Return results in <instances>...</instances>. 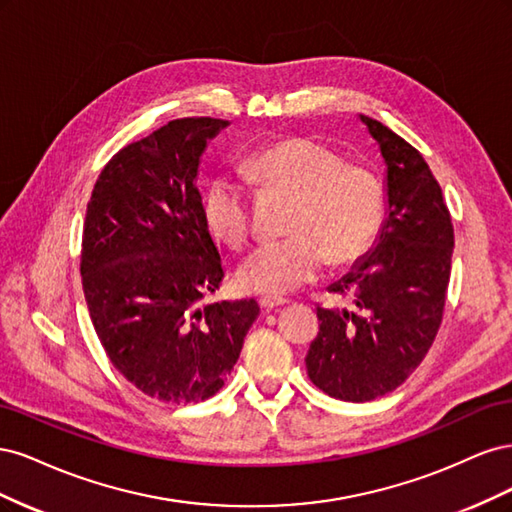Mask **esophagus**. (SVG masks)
I'll return each mask as SVG.
<instances>
[{
	"label": "esophagus",
	"mask_w": 512,
	"mask_h": 512,
	"mask_svg": "<svg viewBox=\"0 0 512 512\" xmlns=\"http://www.w3.org/2000/svg\"><path fill=\"white\" fill-rule=\"evenodd\" d=\"M286 299H275V297H262L260 299V307L265 309V312H273L277 307H284Z\"/></svg>",
	"instance_id": "esophagus-1"
}]
</instances>
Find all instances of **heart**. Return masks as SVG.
<instances>
[{
    "mask_svg": "<svg viewBox=\"0 0 512 512\" xmlns=\"http://www.w3.org/2000/svg\"><path fill=\"white\" fill-rule=\"evenodd\" d=\"M262 190L294 198L290 237L258 245L237 271L245 290L284 297L312 284L331 262L348 267L376 243L386 220V188L365 164L346 162L339 151L307 136L280 138L258 147L243 162ZM203 218L215 239L241 247L252 235V200L230 175L209 181Z\"/></svg>",
    "mask_w": 512,
    "mask_h": 512,
    "instance_id": "b5f03b06",
    "label": "heart"
}]
</instances>
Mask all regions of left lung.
Masks as SVG:
<instances>
[{
    "instance_id": "left-lung-1",
    "label": "left lung",
    "mask_w": 512,
    "mask_h": 512,
    "mask_svg": "<svg viewBox=\"0 0 512 512\" xmlns=\"http://www.w3.org/2000/svg\"><path fill=\"white\" fill-rule=\"evenodd\" d=\"M386 162V218L378 245L331 292L352 307L316 305L320 331L305 356L307 376L342 401L395 391L421 365L442 324L451 280L453 222L440 183L414 149L363 117Z\"/></svg>"
}]
</instances>
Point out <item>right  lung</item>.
I'll use <instances>...</instances> for the list:
<instances>
[{
    "mask_svg": "<svg viewBox=\"0 0 512 512\" xmlns=\"http://www.w3.org/2000/svg\"><path fill=\"white\" fill-rule=\"evenodd\" d=\"M224 119L168 121L106 162L87 203L81 277L91 322L119 374L164 404H198L235 367L260 307L205 303L224 267L196 188Z\"/></svg>",
    "mask_w": 512,
    "mask_h": 512,
    "instance_id": "right-lung-1",
    "label": "right lung"
}]
</instances>
